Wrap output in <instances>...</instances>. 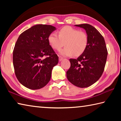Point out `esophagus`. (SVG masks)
I'll list each match as a JSON object with an SVG mask.
<instances>
[{
  "label": "esophagus",
  "mask_w": 121,
  "mask_h": 121,
  "mask_svg": "<svg viewBox=\"0 0 121 121\" xmlns=\"http://www.w3.org/2000/svg\"><path fill=\"white\" fill-rule=\"evenodd\" d=\"M63 57L61 56H59V61H62V60H63Z\"/></svg>",
  "instance_id": "1"
}]
</instances>
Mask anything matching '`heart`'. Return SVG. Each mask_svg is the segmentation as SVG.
Here are the masks:
<instances>
[{"label": "heart", "instance_id": "1", "mask_svg": "<svg viewBox=\"0 0 121 121\" xmlns=\"http://www.w3.org/2000/svg\"><path fill=\"white\" fill-rule=\"evenodd\" d=\"M48 41L50 46L55 50H60L65 45V48L60 51L63 56H81L85 52L89 42L87 34L79 31L70 26H65L59 30L58 35L52 33L48 36Z\"/></svg>", "mask_w": 121, "mask_h": 121}]
</instances>
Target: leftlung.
<instances>
[{
	"mask_svg": "<svg viewBox=\"0 0 121 121\" xmlns=\"http://www.w3.org/2000/svg\"><path fill=\"white\" fill-rule=\"evenodd\" d=\"M85 30L89 38L86 49L76 59H69L70 67L67 71L68 80L76 86L89 87L95 83L105 69L108 52L101 34L89 24L75 25Z\"/></svg>",
	"mask_w": 121,
	"mask_h": 121,
	"instance_id": "obj_1",
	"label": "left lung"
}]
</instances>
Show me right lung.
Wrapping results in <instances>:
<instances>
[{
    "label": "right lung",
    "instance_id": "1",
    "mask_svg": "<svg viewBox=\"0 0 121 121\" xmlns=\"http://www.w3.org/2000/svg\"><path fill=\"white\" fill-rule=\"evenodd\" d=\"M54 26L37 24L19 36L14 46L13 62L18 81L31 90L45 86L51 77L53 67L59 57L48 41Z\"/></svg>",
    "mask_w": 121,
    "mask_h": 121
}]
</instances>
